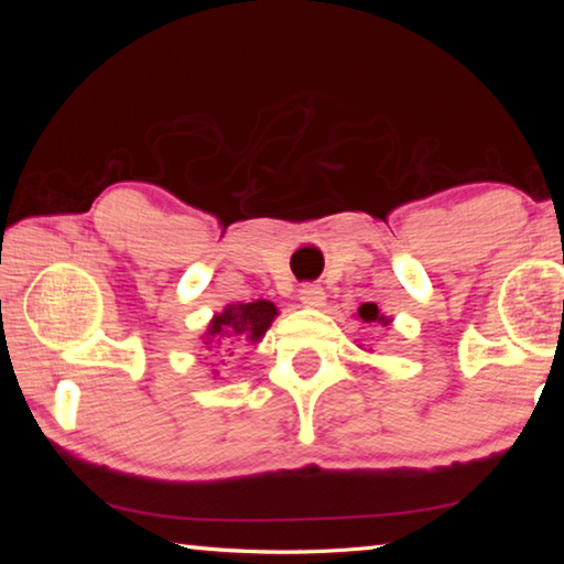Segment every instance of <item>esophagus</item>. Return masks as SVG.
I'll list each match as a JSON object with an SVG mask.
<instances>
[{"label": "esophagus", "instance_id": "34e87169", "mask_svg": "<svg viewBox=\"0 0 564 564\" xmlns=\"http://www.w3.org/2000/svg\"><path fill=\"white\" fill-rule=\"evenodd\" d=\"M299 295H301V303L308 305V308H321V305L326 303V291H323L321 285H316V283L301 285Z\"/></svg>", "mask_w": 564, "mask_h": 564}]
</instances>
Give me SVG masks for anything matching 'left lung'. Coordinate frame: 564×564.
I'll list each match as a JSON object with an SVG mask.
<instances>
[{
    "label": "left lung",
    "mask_w": 564,
    "mask_h": 564,
    "mask_svg": "<svg viewBox=\"0 0 564 564\" xmlns=\"http://www.w3.org/2000/svg\"><path fill=\"white\" fill-rule=\"evenodd\" d=\"M358 316L362 318V321H386V316H380V311H378V305L376 303H362L360 308H358ZM388 323V321H386Z\"/></svg>",
    "instance_id": "1"
}]
</instances>
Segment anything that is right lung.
Listing matches in <instances>:
<instances>
[{"label":"right lung","mask_w":564,"mask_h":564,"mask_svg":"<svg viewBox=\"0 0 564 564\" xmlns=\"http://www.w3.org/2000/svg\"><path fill=\"white\" fill-rule=\"evenodd\" d=\"M275 318V305L271 301H256V303H241V305H228V308L216 316L208 326L206 333V346L216 348L224 346L226 340L236 336L259 340L265 330H269L271 321Z\"/></svg>","instance_id":"right-lung-1"}]
</instances>
